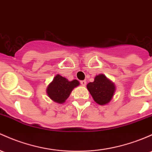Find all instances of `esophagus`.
Segmentation results:
<instances>
[{"label": "esophagus", "mask_w": 152, "mask_h": 152, "mask_svg": "<svg viewBox=\"0 0 152 152\" xmlns=\"http://www.w3.org/2000/svg\"><path fill=\"white\" fill-rule=\"evenodd\" d=\"M81 84L82 85V86H86V81L84 80V81H81Z\"/></svg>", "instance_id": "34e87169"}]
</instances>
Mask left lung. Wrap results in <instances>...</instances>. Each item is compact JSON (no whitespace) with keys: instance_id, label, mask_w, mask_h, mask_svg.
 <instances>
[{"instance_id":"left-lung-1","label":"left lung","mask_w":152,"mask_h":152,"mask_svg":"<svg viewBox=\"0 0 152 152\" xmlns=\"http://www.w3.org/2000/svg\"><path fill=\"white\" fill-rule=\"evenodd\" d=\"M86 87L94 100L100 105L109 103L115 91L114 83L108 79L104 74L95 76L94 81L89 82Z\"/></svg>"}]
</instances>
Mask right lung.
Masks as SVG:
<instances>
[{
    "instance_id": "1",
    "label": "right lung",
    "mask_w": 152,
    "mask_h": 152,
    "mask_svg": "<svg viewBox=\"0 0 152 152\" xmlns=\"http://www.w3.org/2000/svg\"><path fill=\"white\" fill-rule=\"evenodd\" d=\"M80 84L79 81L74 79L68 81L67 79L57 74L47 88V94L55 102L62 104L71 94L72 90Z\"/></svg>"
}]
</instances>
